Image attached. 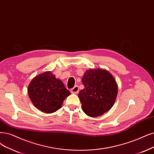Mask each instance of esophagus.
<instances>
[{"instance_id":"esophagus-1","label":"esophagus","mask_w":154,"mask_h":154,"mask_svg":"<svg viewBox=\"0 0 154 154\" xmlns=\"http://www.w3.org/2000/svg\"><path fill=\"white\" fill-rule=\"evenodd\" d=\"M79 88L78 86H75L73 88L71 89L70 91L73 94H77L79 92Z\"/></svg>"}]
</instances>
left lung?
I'll use <instances>...</instances> for the list:
<instances>
[{"label":"left lung","instance_id":"left-lung-1","mask_svg":"<svg viewBox=\"0 0 154 154\" xmlns=\"http://www.w3.org/2000/svg\"><path fill=\"white\" fill-rule=\"evenodd\" d=\"M82 82L84 88L78 94L84 112L89 117L103 115L114 104L117 85L110 73L103 69L86 72Z\"/></svg>","mask_w":154,"mask_h":154}]
</instances>
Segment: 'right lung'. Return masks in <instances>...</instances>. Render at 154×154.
Listing matches in <instances>:
<instances>
[{"mask_svg": "<svg viewBox=\"0 0 154 154\" xmlns=\"http://www.w3.org/2000/svg\"><path fill=\"white\" fill-rule=\"evenodd\" d=\"M28 96L36 108L43 112L53 113L60 109L70 92L51 72L33 79L28 88Z\"/></svg>", "mask_w": 154, "mask_h": 154, "instance_id": "add662e5", "label": "right lung"}]
</instances>
